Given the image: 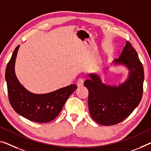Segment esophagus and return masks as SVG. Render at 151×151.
I'll list each match as a JSON object with an SVG mask.
<instances>
[{"mask_svg": "<svg viewBox=\"0 0 151 151\" xmlns=\"http://www.w3.org/2000/svg\"><path fill=\"white\" fill-rule=\"evenodd\" d=\"M83 82H84V80H83V79L82 78H80L78 79V82H77V85L78 87H80V86H82L83 85Z\"/></svg>", "mask_w": 151, "mask_h": 151, "instance_id": "1", "label": "esophagus"}]
</instances>
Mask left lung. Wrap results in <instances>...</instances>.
<instances>
[{"label": "left lung", "mask_w": 151, "mask_h": 151, "mask_svg": "<svg viewBox=\"0 0 151 151\" xmlns=\"http://www.w3.org/2000/svg\"><path fill=\"white\" fill-rule=\"evenodd\" d=\"M113 63L124 65L128 68L126 82L118 86L106 85L99 76L90 73V79L83 83L88 90L90 115L103 126H113L124 121L137 107L142 97L143 66L129 42H126L121 55Z\"/></svg>", "instance_id": "obj_1"}]
</instances>
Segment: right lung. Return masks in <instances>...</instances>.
Here are the masks:
<instances>
[{"label": "right lung", "instance_id": "1", "mask_svg": "<svg viewBox=\"0 0 151 151\" xmlns=\"http://www.w3.org/2000/svg\"><path fill=\"white\" fill-rule=\"evenodd\" d=\"M19 45L15 48L6 65L5 79L9 103L18 114L30 121L47 123L56 118L69 96L77 88L71 84L47 94H36L21 84L15 73V63Z\"/></svg>", "mask_w": 151, "mask_h": 151}]
</instances>
